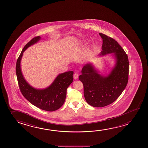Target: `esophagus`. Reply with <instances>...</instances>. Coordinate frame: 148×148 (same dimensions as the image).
I'll list each match as a JSON object with an SVG mask.
<instances>
[{"instance_id": "esophagus-1", "label": "esophagus", "mask_w": 148, "mask_h": 148, "mask_svg": "<svg viewBox=\"0 0 148 148\" xmlns=\"http://www.w3.org/2000/svg\"><path fill=\"white\" fill-rule=\"evenodd\" d=\"M78 74L77 73H75L74 75V79H78Z\"/></svg>"}]
</instances>
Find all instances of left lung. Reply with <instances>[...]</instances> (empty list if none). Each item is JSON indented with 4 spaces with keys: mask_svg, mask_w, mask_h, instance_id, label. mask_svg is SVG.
Listing matches in <instances>:
<instances>
[{
    "mask_svg": "<svg viewBox=\"0 0 148 148\" xmlns=\"http://www.w3.org/2000/svg\"><path fill=\"white\" fill-rule=\"evenodd\" d=\"M103 39L100 56L112 54L116 64L109 74L101 75L91 63L83 66L79 79L84 85L86 102L95 107L106 106L114 102L126 87L128 80V56L117 42L99 33Z\"/></svg>",
    "mask_w": 148,
    "mask_h": 148,
    "instance_id": "1",
    "label": "left lung"
}]
</instances>
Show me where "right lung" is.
I'll return each instance as SVG.
<instances>
[{
	"label": "right lung",
	"instance_id": "obj_1",
	"mask_svg": "<svg viewBox=\"0 0 148 148\" xmlns=\"http://www.w3.org/2000/svg\"><path fill=\"white\" fill-rule=\"evenodd\" d=\"M40 39V36L34 37L24 46L17 59L16 74L23 95L35 106L44 110L53 112L63 105L66 99V89L73 82L74 72L69 71L59 74L49 87L43 89H37L29 85L22 74L21 61L24 51Z\"/></svg>",
	"mask_w": 148,
	"mask_h": 148
}]
</instances>
